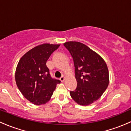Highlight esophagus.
Segmentation results:
<instances>
[{
	"instance_id": "1",
	"label": "esophagus",
	"mask_w": 131,
	"mask_h": 131,
	"mask_svg": "<svg viewBox=\"0 0 131 131\" xmlns=\"http://www.w3.org/2000/svg\"><path fill=\"white\" fill-rule=\"evenodd\" d=\"M60 80H61V82H64V80H65V77H64V76H62V77L60 78Z\"/></svg>"
}]
</instances>
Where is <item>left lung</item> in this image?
I'll return each instance as SVG.
<instances>
[{"label":"left lung","mask_w":131,"mask_h":131,"mask_svg":"<svg viewBox=\"0 0 131 131\" xmlns=\"http://www.w3.org/2000/svg\"><path fill=\"white\" fill-rule=\"evenodd\" d=\"M73 58L77 86L70 91L72 99L79 105L93 103L103 95L109 84L106 64L100 55L82 42L64 43Z\"/></svg>","instance_id":"left-lung-1"}]
</instances>
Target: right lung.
Segmentation results:
<instances>
[{"instance_id":"1","label":"right lung","mask_w":131,"mask_h":131,"mask_svg":"<svg viewBox=\"0 0 131 131\" xmlns=\"http://www.w3.org/2000/svg\"><path fill=\"white\" fill-rule=\"evenodd\" d=\"M60 45L45 43L28 51L19 61L15 81L24 97L34 105H41L49 101L59 80L52 79L46 62Z\"/></svg>"}]
</instances>
